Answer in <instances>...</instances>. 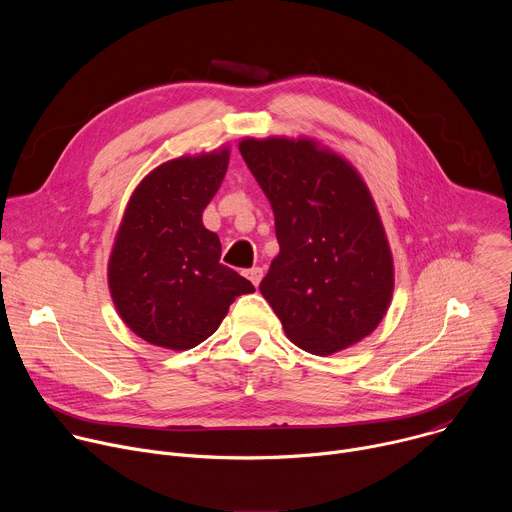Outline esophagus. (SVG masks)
Segmentation results:
<instances>
[{"label": "esophagus", "mask_w": 512, "mask_h": 512, "mask_svg": "<svg viewBox=\"0 0 512 512\" xmlns=\"http://www.w3.org/2000/svg\"><path fill=\"white\" fill-rule=\"evenodd\" d=\"M243 273H245V277H247L255 287H259V283H261V279H263V269H261V267H251V269H245Z\"/></svg>", "instance_id": "esophagus-1"}]
</instances>
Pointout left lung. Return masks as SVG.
Returning a JSON list of instances; mask_svg holds the SVG:
<instances>
[{"instance_id": "left-lung-1", "label": "left lung", "mask_w": 512, "mask_h": 512, "mask_svg": "<svg viewBox=\"0 0 512 512\" xmlns=\"http://www.w3.org/2000/svg\"><path fill=\"white\" fill-rule=\"evenodd\" d=\"M239 152L273 208L279 253L259 289L285 336L318 356L367 338L389 310L395 269L356 168L310 137H245Z\"/></svg>"}]
</instances>
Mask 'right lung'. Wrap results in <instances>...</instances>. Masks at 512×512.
<instances>
[{"instance_id": "add662e5", "label": "right lung", "mask_w": 512, "mask_h": 512, "mask_svg": "<svg viewBox=\"0 0 512 512\" xmlns=\"http://www.w3.org/2000/svg\"><path fill=\"white\" fill-rule=\"evenodd\" d=\"M227 145L160 164L133 190L109 255L117 314L145 342L188 350L253 294L249 279L221 263V239L202 212L229 168Z\"/></svg>"}]
</instances>
